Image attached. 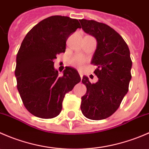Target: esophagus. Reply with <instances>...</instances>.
<instances>
[{"instance_id":"esophagus-1","label":"esophagus","mask_w":149,"mask_h":149,"mask_svg":"<svg viewBox=\"0 0 149 149\" xmlns=\"http://www.w3.org/2000/svg\"><path fill=\"white\" fill-rule=\"evenodd\" d=\"M79 76H80L81 79H82V77H83V73H82V72L80 71V70H79Z\"/></svg>"}]
</instances>
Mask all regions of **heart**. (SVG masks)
I'll list each match as a JSON object with an SVG mask.
<instances>
[{
    "label": "heart",
    "instance_id": "1",
    "mask_svg": "<svg viewBox=\"0 0 149 149\" xmlns=\"http://www.w3.org/2000/svg\"><path fill=\"white\" fill-rule=\"evenodd\" d=\"M86 62V58L81 55H74L70 60V63L72 65L79 68H81Z\"/></svg>",
    "mask_w": 149,
    "mask_h": 149
}]
</instances>
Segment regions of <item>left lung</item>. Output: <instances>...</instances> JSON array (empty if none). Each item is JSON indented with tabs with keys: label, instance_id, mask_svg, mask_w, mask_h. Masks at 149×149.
<instances>
[{
	"label": "left lung",
	"instance_id": "1",
	"mask_svg": "<svg viewBox=\"0 0 149 149\" xmlns=\"http://www.w3.org/2000/svg\"><path fill=\"white\" fill-rule=\"evenodd\" d=\"M79 22L86 33L97 39L91 64L97 66L94 73L99 79L91 84L88 77H83L86 93L81 97V109L88 119L100 120L115 113L128 91L132 77L130 50L123 37L108 25L94 20Z\"/></svg>",
	"mask_w": 149,
	"mask_h": 149
}]
</instances>
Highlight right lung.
Listing matches in <instances>:
<instances>
[{
	"mask_svg": "<svg viewBox=\"0 0 149 149\" xmlns=\"http://www.w3.org/2000/svg\"><path fill=\"white\" fill-rule=\"evenodd\" d=\"M78 28L81 27L77 19L52 16L35 25L22 41L16 55V86L26 109L37 118L58 116L65 94L81 81L73 68L65 67L60 76L53 62L65 52L68 38Z\"/></svg>",
	"mask_w": 149,
	"mask_h": 149,
	"instance_id": "add662e5",
	"label": "right lung"
}]
</instances>
